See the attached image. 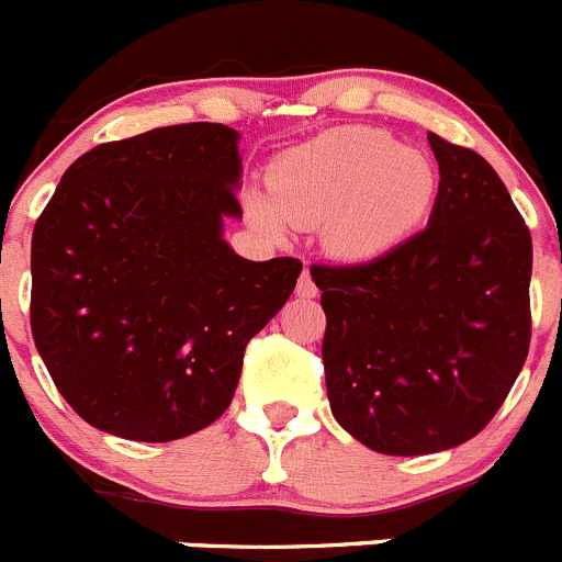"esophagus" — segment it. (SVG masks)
Wrapping results in <instances>:
<instances>
[{
	"label": "esophagus",
	"instance_id": "esophagus-1",
	"mask_svg": "<svg viewBox=\"0 0 562 562\" xmlns=\"http://www.w3.org/2000/svg\"><path fill=\"white\" fill-rule=\"evenodd\" d=\"M316 292H319V289H316L314 279H311L308 270H303V273H300V281H297V294L300 297H316Z\"/></svg>",
	"mask_w": 562,
	"mask_h": 562
}]
</instances>
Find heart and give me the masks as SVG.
Wrapping results in <instances>:
<instances>
[{
	"label": "heart",
	"mask_w": 562,
	"mask_h": 562,
	"mask_svg": "<svg viewBox=\"0 0 562 562\" xmlns=\"http://www.w3.org/2000/svg\"><path fill=\"white\" fill-rule=\"evenodd\" d=\"M270 196L248 193L254 221L273 235L325 221L327 251L349 262L382 257L413 235L437 199L426 153L380 127H330L270 166Z\"/></svg>",
	"instance_id": "1"
}]
</instances>
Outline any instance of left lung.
I'll use <instances>...</instances> for the list:
<instances>
[{
  "instance_id": "left-lung-1",
  "label": "left lung",
  "mask_w": 562,
  "mask_h": 562,
  "mask_svg": "<svg viewBox=\"0 0 562 562\" xmlns=\"http://www.w3.org/2000/svg\"><path fill=\"white\" fill-rule=\"evenodd\" d=\"M440 188L424 232L355 268L314 265L333 418L385 457L472 440L530 349L532 240L472 149L429 133Z\"/></svg>"
}]
</instances>
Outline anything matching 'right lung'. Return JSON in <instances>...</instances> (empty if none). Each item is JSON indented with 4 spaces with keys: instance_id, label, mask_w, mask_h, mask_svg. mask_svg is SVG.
Listing matches in <instances>:
<instances>
[{
    "instance_id": "add662e5",
    "label": "right lung",
    "mask_w": 562,
    "mask_h": 562,
    "mask_svg": "<svg viewBox=\"0 0 562 562\" xmlns=\"http://www.w3.org/2000/svg\"><path fill=\"white\" fill-rule=\"evenodd\" d=\"M240 186V133L218 122L100 144L59 180L32 232V336L94 429L169 442L232 404L246 344L303 270L224 240Z\"/></svg>"
}]
</instances>
